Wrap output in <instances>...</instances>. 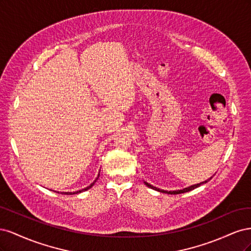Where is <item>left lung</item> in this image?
Listing matches in <instances>:
<instances>
[{
	"label": "left lung",
	"instance_id": "8db88e82",
	"mask_svg": "<svg viewBox=\"0 0 251 251\" xmlns=\"http://www.w3.org/2000/svg\"><path fill=\"white\" fill-rule=\"evenodd\" d=\"M207 181H208V180H207ZM207 181H203V182H201V183L194 184V185H192V186H188V187L183 188V189H178V191H170V192L163 191V189H160V188H157V187H155V186H153V185H151L150 183H148V182H146V181H144V184H146L147 186H149V187L151 188V189H155V191H157V192H161V193L169 194V195H177V194H183V193H186V192H189V191H193V189H195V188H197V187H199L200 185H202V184H204V183H206Z\"/></svg>",
	"mask_w": 251,
	"mask_h": 251
}]
</instances>
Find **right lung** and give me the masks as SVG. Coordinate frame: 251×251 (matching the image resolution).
I'll return each instance as SVG.
<instances>
[{
  "mask_svg": "<svg viewBox=\"0 0 251 251\" xmlns=\"http://www.w3.org/2000/svg\"><path fill=\"white\" fill-rule=\"evenodd\" d=\"M98 176H100V174H98ZM98 179V177L95 179V181H93V183H91L89 186H87L86 188H82V189H80V191H77V192H73V193H71V192H66V193H60V194H65V195H74V194H79V193H81V192H85V191H88L89 188H91L92 187L93 185H94V183L96 182V180ZM58 193V192H57Z\"/></svg>",
  "mask_w": 251,
  "mask_h": 251,
  "instance_id": "right-lung-1",
  "label": "right lung"
}]
</instances>
